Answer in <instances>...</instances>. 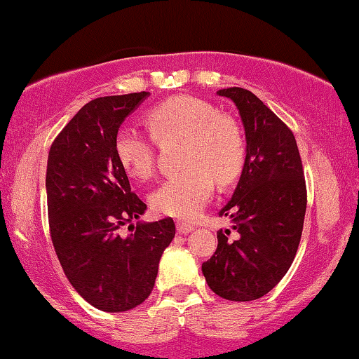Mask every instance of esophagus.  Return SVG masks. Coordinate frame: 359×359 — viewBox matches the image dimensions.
<instances>
[{"label": "esophagus", "instance_id": "obj_1", "mask_svg": "<svg viewBox=\"0 0 359 359\" xmlns=\"http://www.w3.org/2000/svg\"><path fill=\"white\" fill-rule=\"evenodd\" d=\"M176 230H178V233H189V232H193L194 227L191 224H186V222H176Z\"/></svg>", "mask_w": 359, "mask_h": 359}]
</instances>
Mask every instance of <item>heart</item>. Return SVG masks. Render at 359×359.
<instances>
[{"instance_id":"obj_1","label":"heart","mask_w":359,"mask_h":359,"mask_svg":"<svg viewBox=\"0 0 359 359\" xmlns=\"http://www.w3.org/2000/svg\"><path fill=\"white\" fill-rule=\"evenodd\" d=\"M145 119L156 139H186L181 149L184 168L154 191L151 208L168 217L193 219L212 196L214 180L227 186L238 178L245 161L242 132L237 122L219 114L210 102L186 95L154 106ZM114 155L130 178L145 181L154 175V145L142 132L121 127L114 137Z\"/></svg>"}]
</instances>
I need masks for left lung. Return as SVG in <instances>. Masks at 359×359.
I'll list each match as a JSON object with an SVG mask.
<instances>
[{
	"label": "left lung",
	"instance_id": "obj_1",
	"mask_svg": "<svg viewBox=\"0 0 359 359\" xmlns=\"http://www.w3.org/2000/svg\"><path fill=\"white\" fill-rule=\"evenodd\" d=\"M237 106L247 156L242 176L219 215H230L237 238L219 230L203 274L217 296L235 302L263 297L291 268L301 242L307 189L292 130L243 88L217 91Z\"/></svg>",
	"mask_w": 359,
	"mask_h": 359
}]
</instances>
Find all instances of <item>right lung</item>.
Listing matches in <instances>:
<instances>
[{
	"label": "right lung",
	"instance_id": "right-lung-1",
	"mask_svg": "<svg viewBox=\"0 0 359 359\" xmlns=\"http://www.w3.org/2000/svg\"><path fill=\"white\" fill-rule=\"evenodd\" d=\"M150 93L96 97L55 137L47 160V209L53 248L76 292L104 312L140 306L155 286L171 217L137 222L147 204L130 189L114 137ZM122 224L131 233L121 236Z\"/></svg>",
	"mask_w": 359,
	"mask_h": 359
}]
</instances>
